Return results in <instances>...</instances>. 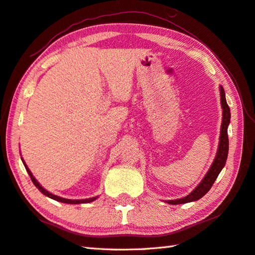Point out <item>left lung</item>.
I'll return each instance as SVG.
<instances>
[{
	"label": "left lung",
	"mask_w": 255,
	"mask_h": 255,
	"mask_svg": "<svg viewBox=\"0 0 255 255\" xmlns=\"http://www.w3.org/2000/svg\"><path fill=\"white\" fill-rule=\"evenodd\" d=\"M220 89V103L221 107H223V123H221V130H220V137H219V145L218 151L216 154V158L211 164L207 174L204 176L196 188L194 189L192 193H189L187 196L183 198H178L175 200H166L167 204L171 205H178V204H185L189 202H195L202 198L204 195L207 193L213 186L216 178L218 177L219 173L224 169L226 164L227 158H228V150H229V139H228V126L230 124V108L227 104L226 101V94L223 86H219Z\"/></svg>",
	"instance_id": "8db88e82"
}]
</instances>
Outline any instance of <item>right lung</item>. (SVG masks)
Returning <instances> with one entry per match:
<instances>
[{"label": "right lung", "mask_w": 255, "mask_h": 255, "mask_svg": "<svg viewBox=\"0 0 255 255\" xmlns=\"http://www.w3.org/2000/svg\"><path fill=\"white\" fill-rule=\"evenodd\" d=\"M21 161H23V163H24V165H25V169H26L27 173H28V174H29V176H30V178H31L32 183H34V185H35L38 189H39V191H40L42 194L46 195V196H48L49 198H52V199L57 200V202L66 203V204H84V203H91V202H93V200H95V199L97 198V196H96V197L86 198V199H67V198H62V197H60V196H57V195H53V194H51L50 192L46 191V189H45L44 187H42L39 183L37 182L36 178H35L34 176H32L31 172L29 171L28 167H27V165H26V163H25V161H24L23 159H21Z\"/></svg>", "instance_id": "add662e5"}]
</instances>
